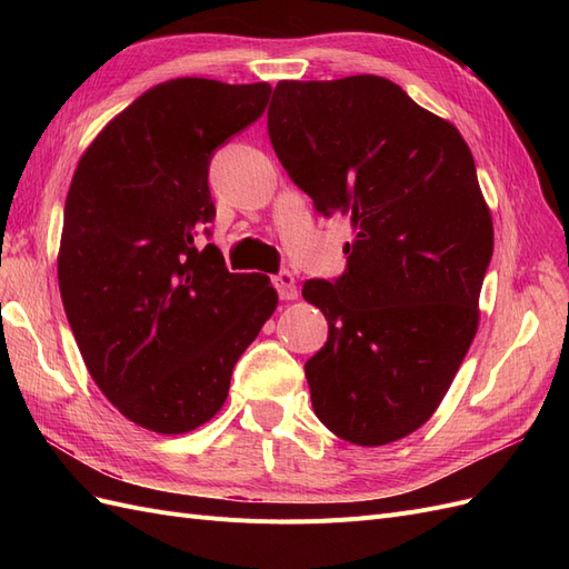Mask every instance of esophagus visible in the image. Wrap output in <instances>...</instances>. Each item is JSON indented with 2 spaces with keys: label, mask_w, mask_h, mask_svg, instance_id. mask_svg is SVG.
Listing matches in <instances>:
<instances>
[{
  "label": "esophagus",
  "mask_w": 569,
  "mask_h": 569,
  "mask_svg": "<svg viewBox=\"0 0 569 569\" xmlns=\"http://www.w3.org/2000/svg\"><path fill=\"white\" fill-rule=\"evenodd\" d=\"M270 280H272V287L278 289L280 299H284V301L297 299V280H295V274H291L289 270H280L278 274H272Z\"/></svg>",
  "instance_id": "1"
}]
</instances>
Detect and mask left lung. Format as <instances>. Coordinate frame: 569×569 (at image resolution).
I'll list each match as a JSON object with an SVG mask.
<instances>
[{
	"label": "left lung",
	"mask_w": 569,
	"mask_h": 569,
	"mask_svg": "<svg viewBox=\"0 0 569 569\" xmlns=\"http://www.w3.org/2000/svg\"><path fill=\"white\" fill-rule=\"evenodd\" d=\"M268 134L316 211L356 228L347 270L301 289L330 327L306 360L316 416L358 446L403 439L432 418L477 332L493 228L472 153L380 76L278 82Z\"/></svg>",
	"instance_id": "1"
}]
</instances>
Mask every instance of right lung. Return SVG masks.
Here are the masks:
<instances>
[{
  "instance_id": "add662e5",
  "label": "right lung",
  "mask_w": 569,
  "mask_h": 569,
  "mask_svg": "<svg viewBox=\"0 0 569 569\" xmlns=\"http://www.w3.org/2000/svg\"><path fill=\"white\" fill-rule=\"evenodd\" d=\"M270 90L206 78L157 84L97 134L68 189V325L101 393L151 432L209 422L278 306L266 274L230 272L216 244L194 242L216 218L213 153L263 116Z\"/></svg>"
}]
</instances>
